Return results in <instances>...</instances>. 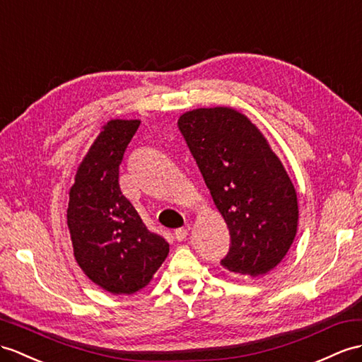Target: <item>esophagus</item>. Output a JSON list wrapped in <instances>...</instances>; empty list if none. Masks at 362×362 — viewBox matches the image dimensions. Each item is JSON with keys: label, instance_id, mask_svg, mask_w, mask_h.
Returning a JSON list of instances; mask_svg holds the SVG:
<instances>
[{"label": "esophagus", "instance_id": "obj_1", "mask_svg": "<svg viewBox=\"0 0 362 362\" xmlns=\"http://www.w3.org/2000/svg\"><path fill=\"white\" fill-rule=\"evenodd\" d=\"M189 230L190 228L186 226V227H181V228H176L175 230V238H176V241H184L187 238V235H189Z\"/></svg>", "mask_w": 362, "mask_h": 362}]
</instances>
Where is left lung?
Returning <instances> with one entry per match:
<instances>
[{
	"instance_id": "1",
	"label": "left lung",
	"mask_w": 362,
	"mask_h": 362,
	"mask_svg": "<svg viewBox=\"0 0 362 362\" xmlns=\"http://www.w3.org/2000/svg\"><path fill=\"white\" fill-rule=\"evenodd\" d=\"M178 129L230 232L221 266L266 275L286 257L298 227L296 192L279 158L233 109L186 112Z\"/></svg>"
}]
</instances>
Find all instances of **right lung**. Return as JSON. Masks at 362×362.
I'll use <instances>...</instances> for the list:
<instances>
[{
  "instance_id": "add662e5",
  "label": "right lung",
  "mask_w": 362,
  "mask_h": 362,
  "mask_svg": "<svg viewBox=\"0 0 362 362\" xmlns=\"http://www.w3.org/2000/svg\"><path fill=\"white\" fill-rule=\"evenodd\" d=\"M138 127V119L109 121L78 167L69 193L75 259L95 284L113 295L146 287L169 255V244L148 230L119 187V164Z\"/></svg>"
}]
</instances>
